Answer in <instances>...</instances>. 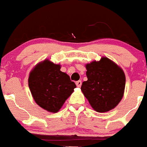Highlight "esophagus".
I'll use <instances>...</instances> for the list:
<instances>
[{
  "instance_id": "obj_1",
  "label": "esophagus",
  "mask_w": 147,
  "mask_h": 147,
  "mask_svg": "<svg viewBox=\"0 0 147 147\" xmlns=\"http://www.w3.org/2000/svg\"><path fill=\"white\" fill-rule=\"evenodd\" d=\"M76 86H77V87H80L81 85H82V81H81V80L76 81Z\"/></svg>"
}]
</instances>
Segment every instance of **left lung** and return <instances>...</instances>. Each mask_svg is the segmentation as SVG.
I'll list each match as a JSON object with an SVG mask.
<instances>
[{"instance_id":"left-lung-1","label":"left lung","mask_w":147,"mask_h":147,"mask_svg":"<svg viewBox=\"0 0 147 147\" xmlns=\"http://www.w3.org/2000/svg\"><path fill=\"white\" fill-rule=\"evenodd\" d=\"M88 80L81 90L93 109L99 113L115 108L124 94L125 76L122 69L108 58L87 64Z\"/></svg>"}]
</instances>
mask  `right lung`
<instances>
[{
	"mask_svg": "<svg viewBox=\"0 0 147 147\" xmlns=\"http://www.w3.org/2000/svg\"><path fill=\"white\" fill-rule=\"evenodd\" d=\"M61 65L48 59L38 63L28 77V86L34 100L39 106L50 113H57L76 88Z\"/></svg>",
	"mask_w": 147,
	"mask_h": 147,
	"instance_id": "add662e5",
	"label": "right lung"
}]
</instances>
